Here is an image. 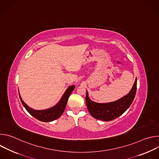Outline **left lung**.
<instances>
[{"label":"left lung","mask_w":159,"mask_h":159,"mask_svg":"<svg viewBox=\"0 0 159 159\" xmlns=\"http://www.w3.org/2000/svg\"><path fill=\"white\" fill-rule=\"evenodd\" d=\"M137 79H136L129 93L122 98L111 102L98 103L90 100L86 93L85 103L90 114L96 119L109 121L121 116L131 106L137 91Z\"/></svg>","instance_id":"obj_1"}]
</instances>
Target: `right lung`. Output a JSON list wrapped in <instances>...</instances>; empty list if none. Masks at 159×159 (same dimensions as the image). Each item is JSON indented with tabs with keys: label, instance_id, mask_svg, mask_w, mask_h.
<instances>
[{
	"label": "right lung",
	"instance_id": "obj_1",
	"mask_svg": "<svg viewBox=\"0 0 159 159\" xmlns=\"http://www.w3.org/2000/svg\"><path fill=\"white\" fill-rule=\"evenodd\" d=\"M75 86L73 85L68 87L65 93L61 97L60 101L55 106L44 110H34L33 109H31L22 101L19 94V95L22 105L24 106L25 109L28 111V112L31 115L41 121L50 122L58 119L63 114L66 106L68 99H69L70 94L75 89Z\"/></svg>",
	"mask_w": 159,
	"mask_h": 159
}]
</instances>
